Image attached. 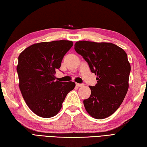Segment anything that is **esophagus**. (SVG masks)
Returning <instances> with one entry per match:
<instances>
[{
	"instance_id": "esophagus-1",
	"label": "esophagus",
	"mask_w": 147,
	"mask_h": 147,
	"mask_svg": "<svg viewBox=\"0 0 147 147\" xmlns=\"http://www.w3.org/2000/svg\"><path fill=\"white\" fill-rule=\"evenodd\" d=\"M76 85L77 87H83L84 85V84H78V83H76Z\"/></svg>"
}]
</instances>
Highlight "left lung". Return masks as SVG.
Listing matches in <instances>:
<instances>
[{
	"mask_svg": "<svg viewBox=\"0 0 147 147\" xmlns=\"http://www.w3.org/2000/svg\"><path fill=\"white\" fill-rule=\"evenodd\" d=\"M74 49L98 76L95 86H89L91 94L84 100L85 108L96 119L107 118L119 107L129 89L130 65L127 53L106 42L79 41Z\"/></svg>",
	"mask_w": 147,
	"mask_h": 147,
	"instance_id": "8db88e82",
	"label": "left lung"
}]
</instances>
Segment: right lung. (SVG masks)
Instances as JSON below:
<instances>
[{
    "mask_svg": "<svg viewBox=\"0 0 147 147\" xmlns=\"http://www.w3.org/2000/svg\"><path fill=\"white\" fill-rule=\"evenodd\" d=\"M73 46L69 40L41 42L27 47L18 57L17 71L21 93L29 108L38 116L57 115L67 94L75 87L73 82L55 81V76Z\"/></svg>",
    "mask_w": 147,
    "mask_h": 147,
    "instance_id": "add662e5",
    "label": "right lung"
}]
</instances>
